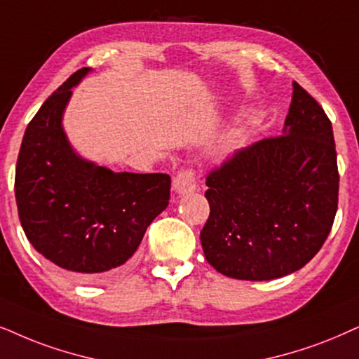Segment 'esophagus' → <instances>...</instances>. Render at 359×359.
<instances>
[{
	"label": "esophagus",
	"instance_id": "1",
	"mask_svg": "<svg viewBox=\"0 0 359 359\" xmlns=\"http://www.w3.org/2000/svg\"><path fill=\"white\" fill-rule=\"evenodd\" d=\"M194 189H196V176H194L193 171L183 170L173 178V191L180 196L188 194Z\"/></svg>",
	"mask_w": 359,
	"mask_h": 359
}]
</instances>
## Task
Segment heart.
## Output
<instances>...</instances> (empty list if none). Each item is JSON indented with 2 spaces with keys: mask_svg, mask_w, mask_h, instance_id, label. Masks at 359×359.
Wrapping results in <instances>:
<instances>
[{
  "mask_svg": "<svg viewBox=\"0 0 359 359\" xmlns=\"http://www.w3.org/2000/svg\"><path fill=\"white\" fill-rule=\"evenodd\" d=\"M237 147V138H234V140H231L229 143H227V151H231V150H234V148Z\"/></svg>",
  "mask_w": 359,
  "mask_h": 359,
  "instance_id": "1",
  "label": "heart"
}]
</instances>
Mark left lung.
<instances>
[{"label": "left lung", "instance_id": "1", "mask_svg": "<svg viewBox=\"0 0 359 359\" xmlns=\"http://www.w3.org/2000/svg\"><path fill=\"white\" fill-rule=\"evenodd\" d=\"M280 137L236 153L206 180L204 257L237 280L297 272L322 249L338 208L333 128L299 83Z\"/></svg>", "mask_w": 359, "mask_h": 359}]
</instances>
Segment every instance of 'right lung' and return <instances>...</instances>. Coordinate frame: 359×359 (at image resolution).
Listing matches in <instances>:
<instances>
[{
    "label": "right lung",
    "mask_w": 359,
    "mask_h": 359,
    "mask_svg": "<svg viewBox=\"0 0 359 359\" xmlns=\"http://www.w3.org/2000/svg\"><path fill=\"white\" fill-rule=\"evenodd\" d=\"M88 72L72 74L27 125L15 181L27 241L82 280L127 267L147 227L168 206L171 186L165 173H115L74 150L64 111Z\"/></svg>",
    "instance_id": "1"
}]
</instances>
